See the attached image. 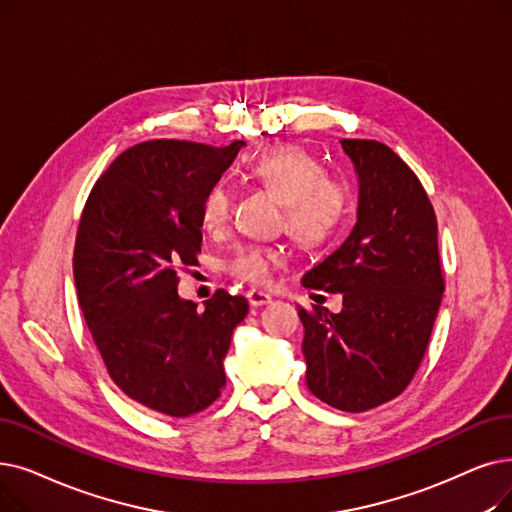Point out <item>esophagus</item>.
Segmentation results:
<instances>
[{
  "label": "esophagus",
  "mask_w": 512,
  "mask_h": 512,
  "mask_svg": "<svg viewBox=\"0 0 512 512\" xmlns=\"http://www.w3.org/2000/svg\"><path fill=\"white\" fill-rule=\"evenodd\" d=\"M247 299H249L251 307H261V305H270L272 303V297L268 293L257 291V288H253V291L247 293Z\"/></svg>",
  "instance_id": "esophagus-1"
}]
</instances>
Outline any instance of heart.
I'll return each mask as SVG.
<instances>
[{"instance_id":"heart-1","label":"heart","mask_w":512,"mask_h":512,"mask_svg":"<svg viewBox=\"0 0 512 512\" xmlns=\"http://www.w3.org/2000/svg\"><path fill=\"white\" fill-rule=\"evenodd\" d=\"M251 180L268 188L284 209V230L303 247H316L339 230L345 217L347 196L339 182L330 180L324 165L297 146L265 150L244 165ZM230 192L213 184L201 201V221L217 230L230 215ZM282 255L265 244H240L226 261V270L251 284H268Z\"/></svg>"}]
</instances>
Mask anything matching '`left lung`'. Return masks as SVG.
<instances>
[{
  "instance_id": "obj_1",
  "label": "left lung",
  "mask_w": 512,
  "mask_h": 512,
  "mask_svg": "<svg viewBox=\"0 0 512 512\" xmlns=\"http://www.w3.org/2000/svg\"><path fill=\"white\" fill-rule=\"evenodd\" d=\"M358 175V221L303 286L341 293L330 314L299 307L309 391L343 412H366L412 381L441 303L437 219L414 171L374 140H341Z\"/></svg>"
}]
</instances>
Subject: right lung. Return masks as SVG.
I'll use <instances>...</instances> for the list:
<instances>
[{"instance_id": "add662e5", "label": "right lung", "mask_w": 512, "mask_h": 512, "mask_svg": "<svg viewBox=\"0 0 512 512\" xmlns=\"http://www.w3.org/2000/svg\"><path fill=\"white\" fill-rule=\"evenodd\" d=\"M244 142L152 140L113 161L87 198L73 274L87 328L110 379L138 404L184 418L226 387L224 358L249 314L217 291L198 309L177 293V265L201 253V201Z\"/></svg>"}]
</instances>
